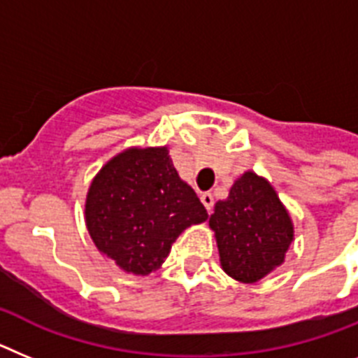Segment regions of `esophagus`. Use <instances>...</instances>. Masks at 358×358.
<instances>
[{
  "label": "esophagus",
  "mask_w": 358,
  "mask_h": 358,
  "mask_svg": "<svg viewBox=\"0 0 358 358\" xmlns=\"http://www.w3.org/2000/svg\"><path fill=\"white\" fill-rule=\"evenodd\" d=\"M201 203L205 205V209H207V213H210L214 207V196L210 194V192H201Z\"/></svg>",
  "instance_id": "1"
}]
</instances>
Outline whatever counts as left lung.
<instances>
[{"label": "left lung", "instance_id": "obj_1", "mask_svg": "<svg viewBox=\"0 0 358 358\" xmlns=\"http://www.w3.org/2000/svg\"><path fill=\"white\" fill-rule=\"evenodd\" d=\"M209 225L222 266L231 278L256 282L285 259L294 238L290 216L265 178L245 173L217 201Z\"/></svg>", "mask_w": 358, "mask_h": 358}]
</instances>
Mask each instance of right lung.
I'll return each mask as SVG.
<instances>
[{"mask_svg":"<svg viewBox=\"0 0 358 358\" xmlns=\"http://www.w3.org/2000/svg\"><path fill=\"white\" fill-rule=\"evenodd\" d=\"M205 220L203 203L180 180L167 148L117 155L95 176L86 198L93 243L136 275L157 270L182 231Z\"/></svg>","mask_w":358,"mask_h":358,"instance_id":"1","label":"right lung"}]
</instances>
